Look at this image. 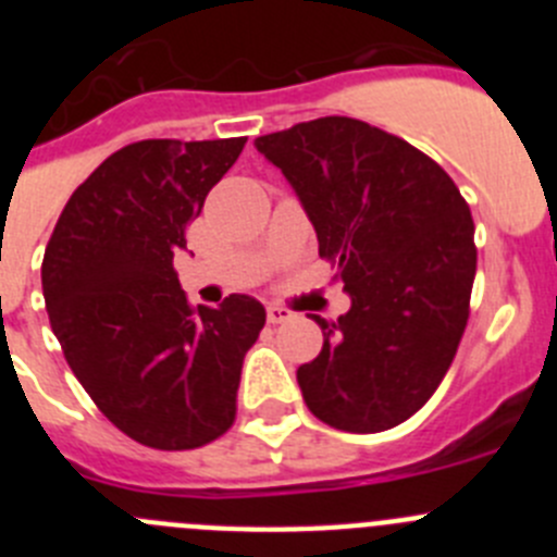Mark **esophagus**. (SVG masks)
I'll use <instances>...</instances> for the list:
<instances>
[{"label": "esophagus", "mask_w": 557, "mask_h": 557, "mask_svg": "<svg viewBox=\"0 0 557 557\" xmlns=\"http://www.w3.org/2000/svg\"><path fill=\"white\" fill-rule=\"evenodd\" d=\"M295 312H289V309L278 307V304H268V321L270 323H284V321H293Z\"/></svg>", "instance_id": "obj_1"}]
</instances>
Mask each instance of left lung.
<instances>
[{
  "instance_id": "obj_1",
  "label": "left lung",
  "mask_w": 557,
  "mask_h": 557,
  "mask_svg": "<svg viewBox=\"0 0 557 557\" xmlns=\"http://www.w3.org/2000/svg\"><path fill=\"white\" fill-rule=\"evenodd\" d=\"M282 170L332 259L351 309L298 368L314 418L385 432L430 401L469 321L474 223L455 181L405 139L351 116H321L256 139Z\"/></svg>"
}]
</instances>
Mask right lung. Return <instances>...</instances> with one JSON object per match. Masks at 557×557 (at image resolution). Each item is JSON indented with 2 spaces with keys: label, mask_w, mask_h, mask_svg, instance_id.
<instances>
[{
  "label": "right lung",
  "mask_w": 557,
  "mask_h": 557,
  "mask_svg": "<svg viewBox=\"0 0 557 557\" xmlns=\"http://www.w3.org/2000/svg\"><path fill=\"white\" fill-rule=\"evenodd\" d=\"M245 136L145 139L69 198L41 264L49 323L102 416L152 449H198L234 424L243 359L264 326L253 295L186 304L172 259Z\"/></svg>",
  "instance_id": "right-lung-1"
}]
</instances>
